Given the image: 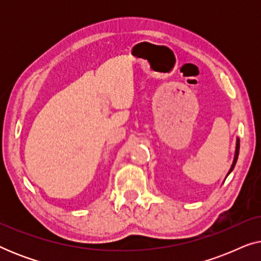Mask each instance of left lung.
<instances>
[{
	"label": "left lung",
	"mask_w": 261,
	"mask_h": 261,
	"mask_svg": "<svg viewBox=\"0 0 261 261\" xmlns=\"http://www.w3.org/2000/svg\"><path fill=\"white\" fill-rule=\"evenodd\" d=\"M239 149H240V139L237 138V145H235V153H234V159H233V164H231L230 169H229V171H228V173H227V176H226V177H228V174H229V173L231 172V171H233L234 166H235V164H237V162H238V156H239Z\"/></svg>",
	"instance_id": "1"
}]
</instances>
